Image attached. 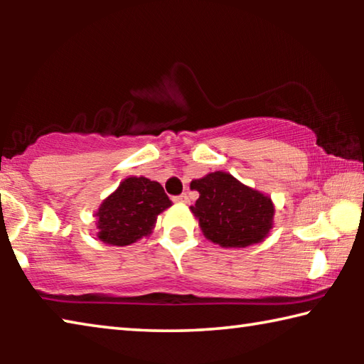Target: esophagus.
Instances as JSON below:
<instances>
[{
  "label": "esophagus",
  "mask_w": 364,
  "mask_h": 364,
  "mask_svg": "<svg viewBox=\"0 0 364 364\" xmlns=\"http://www.w3.org/2000/svg\"><path fill=\"white\" fill-rule=\"evenodd\" d=\"M173 200H175V202H180V204H188L189 197H188V194H181V196L173 197Z\"/></svg>",
  "instance_id": "34e87169"
}]
</instances>
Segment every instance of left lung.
<instances>
[{
  "label": "left lung",
  "mask_w": 364,
  "mask_h": 364,
  "mask_svg": "<svg viewBox=\"0 0 364 364\" xmlns=\"http://www.w3.org/2000/svg\"><path fill=\"white\" fill-rule=\"evenodd\" d=\"M199 199L191 212L204 236L225 249L249 247L264 241L274 225V204L263 194L226 171H212L191 181Z\"/></svg>",
  "instance_id": "8db88e82"
}]
</instances>
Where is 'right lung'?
Returning a JSON list of instances; mask_svg holds the SVG:
<instances>
[{
  "instance_id": "add662e5",
  "label": "right lung",
  "mask_w": 364,
  "mask_h": 364,
  "mask_svg": "<svg viewBox=\"0 0 364 364\" xmlns=\"http://www.w3.org/2000/svg\"><path fill=\"white\" fill-rule=\"evenodd\" d=\"M171 207L162 184L144 176H128L95 213L96 236L109 245H130L147 237L157 217Z\"/></svg>"
}]
</instances>
